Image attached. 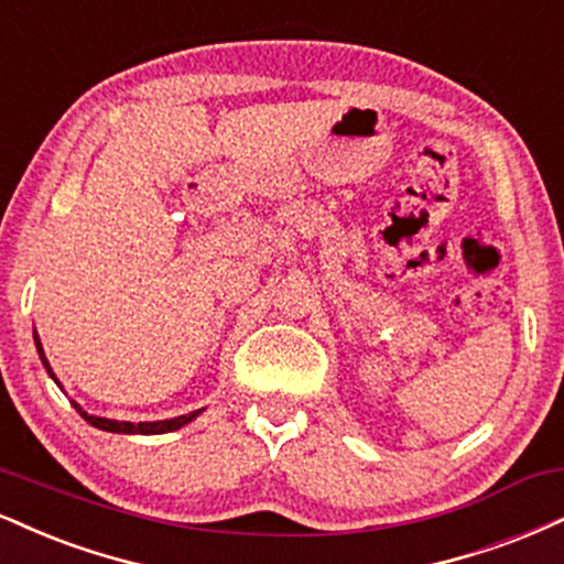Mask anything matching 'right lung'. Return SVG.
<instances>
[{
    "mask_svg": "<svg viewBox=\"0 0 564 564\" xmlns=\"http://www.w3.org/2000/svg\"><path fill=\"white\" fill-rule=\"evenodd\" d=\"M36 349H39V357H42V362L46 365V357H44V349H42V341H39V336H36ZM46 370H50V365H46ZM50 376L54 378L52 370H50ZM54 381H57V378H54ZM76 410L80 412V417H84L86 423L94 425V429L112 431V433H167V431L181 429V425H186L188 420H194L196 415H199V410H196V412H188V415H181V417H173V420H158V423H120V420H107V417L88 415V412L80 410L78 404H76Z\"/></svg>",
    "mask_w": 564,
    "mask_h": 564,
    "instance_id": "add662e5",
    "label": "right lung"
}]
</instances>
